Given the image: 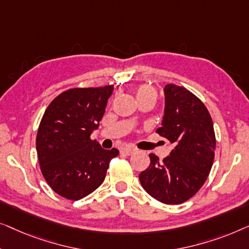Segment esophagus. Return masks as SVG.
Instances as JSON below:
<instances>
[{
    "label": "esophagus",
    "mask_w": 249,
    "mask_h": 249,
    "mask_svg": "<svg viewBox=\"0 0 249 249\" xmlns=\"http://www.w3.org/2000/svg\"><path fill=\"white\" fill-rule=\"evenodd\" d=\"M136 151L135 149L133 148H123L121 149V153H123V155H126V156H131L132 153H134Z\"/></svg>",
    "instance_id": "obj_1"
}]
</instances>
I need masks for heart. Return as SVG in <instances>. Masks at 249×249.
I'll list each match as a JSON object with an SVG mask.
<instances>
[{
    "instance_id": "b5f03b06",
    "label": "heart",
    "mask_w": 249,
    "mask_h": 249,
    "mask_svg": "<svg viewBox=\"0 0 249 249\" xmlns=\"http://www.w3.org/2000/svg\"><path fill=\"white\" fill-rule=\"evenodd\" d=\"M135 97H136V100L144 99V98H150V99L156 100L157 93H156V90L151 88V87L142 86V87H140V88L136 89Z\"/></svg>"
}]
</instances>
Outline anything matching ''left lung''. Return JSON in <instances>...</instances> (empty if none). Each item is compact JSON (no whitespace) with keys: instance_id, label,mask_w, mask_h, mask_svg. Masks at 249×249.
<instances>
[{"instance_id":"8db88e82","label":"left lung","mask_w":249,"mask_h":249,"mask_svg":"<svg viewBox=\"0 0 249 249\" xmlns=\"http://www.w3.org/2000/svg\"><path fill=\"white\" fill-rule=\"evenodd\" d=\"M159 135L174 149L160 161L150 155V166L139 175L142 187L164 204H180L197 193L211 170L215 135L209 110L184 87L167 85Z\"/></svg>"}]
</instances>
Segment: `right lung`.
Wrapping results in <instances>:
<instances>
[{
    "label": "right lung",
    "instance_id": "obj_1",
    "mask_svg": "<svg viewBox=\"0 0 249 249\" xmlns=\"http://www.w3.org/2000/svg\"><path fill=\"white\" fill-rule=\"evenodd\" d=\"M113 90L114 86L66 90L45 110L36 139L38 160L48 185L63 197L78 201L96 191L120 153L90 139Z\"/></svg>",
    "mask_w": 249,
    "mask_h": 249
}]
</instances>
